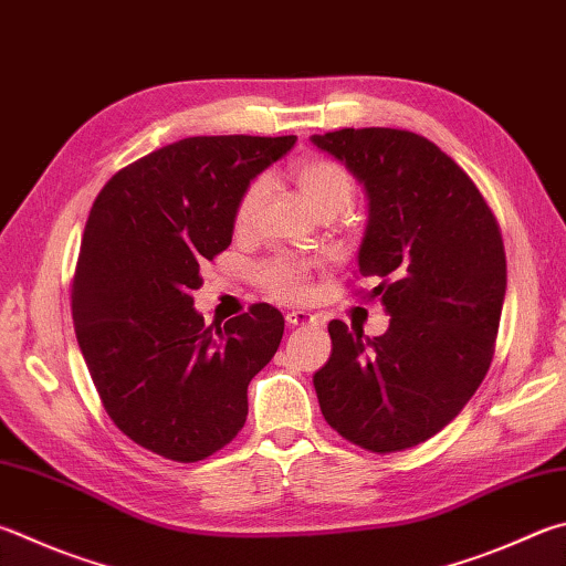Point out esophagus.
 Masks as SVG:
<instances>
[{"instance_id": "obj_1", "label": "esophagus", "mask_w": 566, "mask_h": 566, "mask_svg": "<svg viewBox=\"0 0 566 566\" xmlns=\"http://www.w3.org/2000/svg\"><path fill=\"white\" fill-rule=\"evenodd\" d=\"M284 318H286V324L290 326H314L316 322H318V316H314V314H310V312H286L284 314Z\"/></svg>"}]
</instances>
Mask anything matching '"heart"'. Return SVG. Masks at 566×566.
<instances>
[{"mask_svg":"<svg viewBox=\"0 0 566 566\" xmlns=\"http://www.w3.org/2000/svg\"><path fill=\"white\" fill-rule=\"evenodd\" d=\"M292 178L316 218L318 214L344 212L348 205L354 202L356 182L352 178V172H348L342 163H336L332 158H322V156L302 158L292 168ZM264 195H266L264 178H254L240 195L238 208H234V228L240 232L252 228ZM306 276H310V264L292 254L274 256V260L264 262L260 270H256V280H260L262 290L266 294H272L274 300H282V302L304 300Z\"/></svg>","mask_w":566,"mask_h":566,"instance_id":"heart-1","label":"heart"}]
</instances>
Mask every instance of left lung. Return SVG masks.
Wrapping results in <instances>:
<instances>
[{
  "instance_id": "left-lung-1",
  "label": "left lung",
  "mask_w": 566,
  "mask_h": 566,
  "mask_svg": "<svg viewBox=\"0 0 566 566\" xmlns=\"http://www.w3.org/2000/svg\"><path fill=\"white\" fill-rule=\"evenodd\" d=\"M364 185L358 274L378 284L390 324L366 338L328 324L332 356L314 374L326 423L386 455L426 443L485 378L507 290L500 224L478 185L436 143L400 128L314 136Z\"/></svg>"
}]
</instances>
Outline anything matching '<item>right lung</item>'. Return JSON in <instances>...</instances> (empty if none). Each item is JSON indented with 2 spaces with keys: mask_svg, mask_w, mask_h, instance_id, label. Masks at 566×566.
I'll use <instances>...</instances> for the list:
<instances>
[{
  "mask_svg": "<svg viewBox=\"0 0 566 566\" xmlns=\"http://www.w3.org/2000/svg\"><path fill=\"white\" fill-rule=\"evenodd\" d=\"M296 136H195L120 168L88 212L71 316L101 403L133 443L176 462L218 453L248 420V386L272 361L270 304L205 326L192 292L230 248L234 208Z\"/></svg>",
  "mask_w": 566,
  "mask_h": 566,
  "instance_id": "add662e5",
  "label": "right lung"
}]
</instances>
